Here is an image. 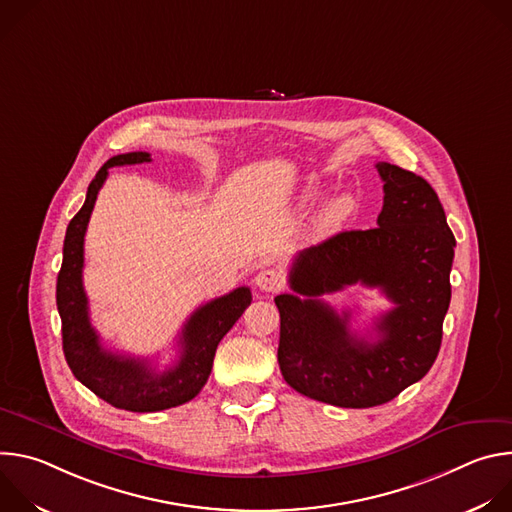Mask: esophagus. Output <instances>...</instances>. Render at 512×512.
<instances>
[{"label":"esophagus","instance_id":"esophagus-1","mask_svg":"<svg viewBox=\"0 0 512 512\" xmlns=\"http://www.w3.org/2000/svg\"><path fill=\"white\" fill-rule=\"evenodd\" d=\"M255 283L263 291H277V289L283 287V275L279 271H275V269H263L255 277Z\"/></svg>","mask_w":512,"mask_h":512}]
</instances>
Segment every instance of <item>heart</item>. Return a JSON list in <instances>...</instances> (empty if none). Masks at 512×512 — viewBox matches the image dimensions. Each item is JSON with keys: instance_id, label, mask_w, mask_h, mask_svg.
<instances>
[{"instance_id": "obj_1", "label": "heart", "mask_w": 512, "mask_h": 512, "mask_svg": "<svg viewBox=\"0 0 512 512\" xmlns=\"http://www.w3.org/2000/svg\"><path fill=\"white\" fill-rule=\"evenodd\" d=\"M316 196H318V190L308 188L304 198H306V202H312V200H316ZM350 212H352V198L350 196H338V198L330 200V204L318 216V223H316L318 231L320 233L338 231L346 223V218L350 216Z\"/></svg>"}]
</instances>
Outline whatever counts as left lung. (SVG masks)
Here are the masks:
<instances>
[{
  "label": "left lung",
  "instance_id": "obj_1",
  "mask_svg": "<svg viewBox=\"0 0 512 512\" xmlns=\"http://www.w3.org/2000/svg\"><path fill=\"white\" fill-rule=\"evenodd\" d=\"M385 182L377 227L342 231L300 251L289 271L294 294L275 298L277 360L298 393L348 409L383 405L427 375L442 346L456 239L444 206L421 176L379 162ZM379 286L394 308L376 338L354 335L349 315L319 300L346 284Z\"/></svg>",
  "mask_w": 512,
  "mask_h": 512
}]
</instances>
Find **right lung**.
<instances>
[{
    "mask_svg": "<svg viewBox=\"0 0 512 512\" xmlns=\"http://www.w3.org/2000/svg\"><path fill=\"white\" fill-rule=\"evenodd\" d=\"M143 162H152L148 152L113 156L89 184L83 208L66 227L56 306L62 320V350L72 375L117 409L152 413L178 407L202 391L212 371L216 346L251 304V289L237 287L231 294L200 306L182 328L178 362L162 373L152 369L148 360L115 354L101 346V338L91 326L83 287L85 233L109 168Z\"/></svg>",
    "mask_w": 512,
    "mask_h": 512,
    "instance_id": "add662e5",
    "label": "right lung"
}]
</instances>
